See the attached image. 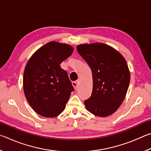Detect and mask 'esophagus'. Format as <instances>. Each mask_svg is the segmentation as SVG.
Returning a JSON list of instances; mask_svg holds the SVG:
<instances>
[{"label":"esophagus","instance_id":"1","mask_svg":"<svg viewBox=\"0 0 151 151\" xmlns=\"http://www.w3.org/2000/svg\"><path fill=\"white\" fill-rule=\"evenodd\" d=\"M78 83L79 82L78 81H73L72 82V85L73 86V87L75 89H76L78 87Z\"/></svg>","mask_w":151,"mask_h":151}]
</instances>
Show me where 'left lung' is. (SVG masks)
Wrapping results in <instances>:
<instances>
[{"mask_svg": "<svg viewBox=\"0 0 151 151\" xmlns=\"http://www.w3.org/2000/svg\"><path fill=\"white\" fill-rule=\"evenodd\" d=\"M76 48L93 73V92L84 102L86 109L98 116L111 115L121 105L129 86L131 76L126 60L103 43L80 45Z\"/></svg>", "mask_w": 151, "mask_h": 151, "instance_id": "obj_1", "label": "left lung"}]
</instances>
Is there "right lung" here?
<instances>
[{"label": "right lung", "instance_id": "add662e5", "mask_svg": "<svg viewBox=\"0 0 151 151\" xmlns=\"http://www.w3.org/2000/svg\"><path fill=\"white\" fill-rule=\"evenodd\" d=\"M71 46L52 41L33 54L25 67L24 93L33 110L45 117H55L65 109L74 89L60 64L72 55Z\"/></svg>", "mask_w": 151, "mask_h": 151}]
</instances>
